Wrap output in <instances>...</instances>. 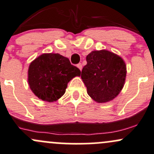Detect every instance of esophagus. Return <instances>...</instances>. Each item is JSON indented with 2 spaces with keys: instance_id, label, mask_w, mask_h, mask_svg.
I'll use <instances>...</instances> for the list:
<instances>
[{
  "instance_id": "obj_1",
  "label": "esophagus",
  "mask_w": 154,
  "mask_h": 154,
  "mask_svg": "<svg viewBox=\"0 0 154 154\" xmlns=\"http://www.w3.org/2000/svg\"><path fill=\"white\" fill-rule=\"evenodd\" d=\"M77 67L79 68V69H80V70H82V64H77Z\"/></svg>"
}]
</instances>
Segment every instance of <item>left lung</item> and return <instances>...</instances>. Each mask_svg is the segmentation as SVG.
Wrapping results in <instances>:
<instances>
[{
  "label": "left lung",
  "instance_id": "left-lung-1",
  "mask_svg": "<svg viewBox=\"0 0 154 154\" xmlns=\"http://www.w3.org/2000/svg\"><path fill=\"white\" fill-rule=\"evenodd\" d=\"M86 60L81 77L88 94L98 103L112 101L125 85L127 67L124 60L106 50L92 51Z\"/></svg>",
  "mask_w": 154,
  "mask_h": 154
}]
</instances>
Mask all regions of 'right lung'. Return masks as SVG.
Listing matches in <instances>:
<instances>
[{"label": "right lung", "mask_w": 154, "mask_h": 154, "mask_svg": "<svg viewBox=\"0 0 154 154\" xmlns=\"http://www.w3.org/2000/svg\"><path fill=\"white\" fill-rule=\"evenodd\" d=\"M81 71L58 53H44L30 63L28 84L39 99L53 102L65 93L67 84Z\"/></svg>", "instance_id": "right-lung-1"}]
</instances>
